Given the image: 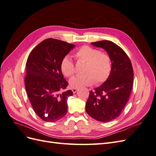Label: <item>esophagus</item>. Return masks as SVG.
<instances>
[{
	"label": "esophagus",
	"mask_w": 156,
	"mask_h": 156,
	"mask_svg": "<svg viewBox=\"0 0 156 156\" xmlns=\"http://www.w3.org/2000/svg\"><path fill=\"white\" fill-rule=\"evenodd\" d=\"M77 88H72V92H73V94H75V93H76L77 92Z\"/></svg>",
	"instance_id": "esophagus-1"
}]
</instances>
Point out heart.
<instances>
[{
	"label": "heart",
	"mask_w": 156,
	"mask_h": 156,
	"mask_svg": "<svg viewBox=\"0 0 156 156\" xmlns=\"http://www.w3.org/2000/svg\"><path fill=\"white\" fill-rule=\"evenodd\" d=\"M78 60L86 62L81 75L73 77L69 80V84L72 88H78L83 86H90L94 83H104L109 77L112 64L110 56L102 53L101 51L84 45L75 54ZM61 72L66 77H71L75 73L73 61L68 55H66L61 60L60 64Z\"/></svg>",
	"instance_id": "b5f03b06"
}]
</instances>
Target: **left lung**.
Here are the masks:
<instances>
[{"instance_id": "left-lung-1", "label": "left lung", "mask_w": 156, "mask_h": 156, "mask_svg": "<svg viewBox=\"0 0 156 156\" xmlns=\"http://www.w3.org/2000/svg\"><path fill=\"white\" fill-rule=\"evenodd\" d=\"M91 44L107 52L112 68L106 81L94 91H90L86 111L92 119L107 122L116 119L128 101L133 86V70L128 56L115 43L102 40Z\"/></svg>"}]
</instances>
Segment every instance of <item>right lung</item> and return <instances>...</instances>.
Masks as SVG:
<instances>
[{
	"label": "right lung",
	"instance_id": "1",
	"mask_svg": "<svg viewBox=\"0 0 156 156\" xmlns=\"http://www.w3.org/2000/svg\"><path fill=\"white\" fill-rule=\"evenodd\" d=\"M75 45L48 38L33 49L26 63L25 88L33 109L41 120L53 122L68 111L67 100L72 90L61 92L68 83L61 72L60 64Z\"/></svg>",
	"mask_w": 156,
	"mask_h": 156
}]
</instances>
